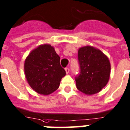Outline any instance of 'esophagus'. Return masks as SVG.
Returning a JSON list of instances; mask_svg holds the SVG:
<instances>
[{
  "label": "esophagus",
  "mask_w": 130,
  "mask_h": 130,
  "mask_svg": "<svg viewBox=\"0 0 130 130\" xmlns=\"http://www.w3.org/2000/svg\"><path fill=\"white\" fill-rule=\"evenodd\" d=\"M65 71H66V74H68L70 72V69L69 68H65Z\"/></svg>",
  "instance_id": "obj_1"
}]
</instances>
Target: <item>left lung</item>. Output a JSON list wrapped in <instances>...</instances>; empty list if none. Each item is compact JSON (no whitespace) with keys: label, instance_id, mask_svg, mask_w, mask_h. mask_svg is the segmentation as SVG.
Returning a JSON list of instances; mask_svg holds the SVG:
<instances>
[{"label":"left lung","instance_id":"left-lung-1","mask_svg":"<svg viewBox=\"0 0 130 130\" xmlns=\"http://www.w3.org/2000/svg\"><path fill=\"white\" fill-rule=\"evenodd\" d=\"M80 74L76 77L78 90L86 95L101 91L109 81L110 62L99 49L90 46L79 48L78 52Z\"/></svg>","mask_w":130,"mask_h":130}]
</instances>
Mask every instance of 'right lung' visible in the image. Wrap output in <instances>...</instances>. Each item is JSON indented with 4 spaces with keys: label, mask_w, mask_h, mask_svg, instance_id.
I'll return each instance as SVG.
<instances>
[{
    "label": "right lung",
    "mask_w": 130,
    "mask_h": 130,
    "mask_svg": "<svg viewBox=\"0 0 130 130\" xmlns=\"http://www.w3.org/2000/svg\"><path fill=\"white\" fill-rule=\"evenodd\" d=\"M60 58L50 44L40 45L32 50L24 62V72L30 86L38 94L48 95L58 88L66 71Z\"/></svg>",
    "instance_id": "right-lung-1"
}]
</instances>
